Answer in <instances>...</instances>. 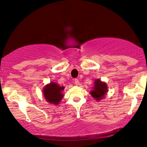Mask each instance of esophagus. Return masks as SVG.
I'll return each instance as SVG.
<instances>
[{
	"label": "esophagus",
	"mask_w": 147,
	"mask_h": 147,
	"mask_svg": "<svg viewBox=\"0 0 147 147\" xmlns=\"http://www.w3.org/2000/svg\"><path fill=\"white\" fill-rule=\"evenodd\" d=\"M79 80H78V79H77V78H75L74 79V84H76V86H78L79 85Z\"/></svg>",
	"instance_id": "34e87169"
}]
</instances>
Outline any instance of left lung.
<instances>
[{"label": "left lung", "mask_w": 147, "mask_h": 147, "mask_svg": "<svg viewBox=\"0 0 147 147\" xmlns=\"http://www.w3.org/2000/svg\"><path fill=\"white\" fill-rule=\"evenodd\" d=\"M107 92L108 86L105 82H101L100 79H97L94 81L93 89L90 92V94L95 100L99 101L104 98Z\"/></svg>", "instance_id": "8db88e82"}]
</instances>
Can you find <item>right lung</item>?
<instances>
[{"label": "right lung", "instance_id": "add662e5", "mask_svg": "<svg viewBox=\"0 0 147 147\" xmlns=\"http://www.w3.org/2000/svg\"><path fill=\"white\" fill-rule=\"evenodd\" d=\"M63 89V86H60L58 84L51 82L43 88V96L49 103L58 105L63 96L62 94Z\"/></svg>", "mask_w": 147, "mask_h": 147}]
</instances>
